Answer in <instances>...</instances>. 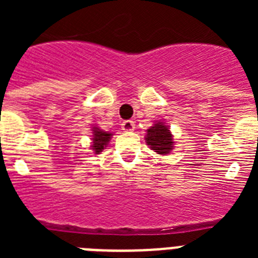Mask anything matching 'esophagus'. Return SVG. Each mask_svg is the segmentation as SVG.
Wrapping results in <instances>:
<instances>
[{"mask_svg":"<svg viewBox=\"0 0 258 258\" xmlns=\"http://www.w3.org/2000/svg\"><path fill=\"white\" fill-rule=\"evenodd\" d=\"M134 127H136V124L132 120H126V121H124L121 124V129L124 132H133Z\"/></svg>","mask_w":258,"mask_h":258,"instance_id":"obj_1","label":"esophagus"}]
</instances>
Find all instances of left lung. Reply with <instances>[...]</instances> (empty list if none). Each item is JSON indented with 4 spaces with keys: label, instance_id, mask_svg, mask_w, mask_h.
<instances>
[{
    "label": "left lung",
    "instance_id": "left-lung-1",
    "mask_svg": "<svg viewBox=\"0 0 258 258\" xmlns=\"http://www.w3.org/2000/svg\"><path fill=\"white\" fill-rule=\"evenodd\" d=\"M146 142L154 150L155 152L160 155L169 154L173 150V136L164 122L159 121L147 129L146 134Z\"/></svg>",
    "mask_w": 258,
    "mask_h": 258
}]
</instances>
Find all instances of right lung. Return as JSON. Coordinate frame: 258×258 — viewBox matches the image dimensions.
<instances>
[{
  "instance_id": "1",
  "label": "right lung",
  "mask_w": 258,
  "mask_h": 258,
  "mask_svg": "<svg viewBox=\"0 0 258 258\" xmlns=\"http://www.w3.org/2000/svg\"><path fill=\"white\" fill-rule=\"evenodd\" d=\"M111 133L101 131L99 127H94L93 129V146L92 149L94 150L95 154H101L103 149L107 146L108 141L111 140Z\"/></svg>"
}]
</instances>
